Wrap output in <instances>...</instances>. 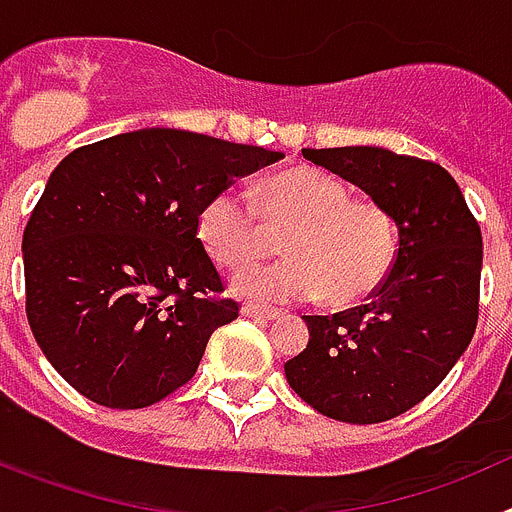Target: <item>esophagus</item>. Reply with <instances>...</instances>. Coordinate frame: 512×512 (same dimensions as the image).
<instances>
[{"instance_id":"esophagus-1","label":"esophagus","mask_w":512,"mask_h":512,"mask_svg":"<svg viewBox=\"0 0 512 512\" xmlns=\"http://www.w3.org/2000/svg\"><path fill=\"white\" fill-rule=\"evenodd\" d=\"M241 312H243V315H246V318L266 320V323L282 318V310H266V307H259V305H243Z\"/></svg>"}]
</instances>
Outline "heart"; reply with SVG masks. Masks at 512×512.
Returning <instances> with one entry per match:
<instances>
[{"mask_svg":"<svg viewBox=\"0 0 512 512\" xmlns=\"http://www.w3.org/2000/svg\"><path fill=\"white\" fill-rule=\"evenodd\" d=\"M271 230H287V259L251 266L230 289L253 302L323 297L330 305L364 300L390 271L395 228L369 200H351L346 184L328 171L292 166L261 184L259 207L246 194H212L197 217V238L215 264L243 269L269 248Z\"/></svg>","mask_w":512,"mask_h":512,"instance_id":"b5f03b06","label":"heart"}]
</instances>
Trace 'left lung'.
Listing matches in <instances>:
<instances>
[{"mask_svg": "<svg viewBox=\"0 0 512 512\" xmlns=\"http://www.w3.org/2000/svg\"><path fill=\"white\" fill-rule=\"evenodd\" d=\"M382 207L397 228L390 274L366 305L305 315L310 341L284 364L320 415L382 423L431 395L477 328L482 233L454 176L387 148H302Z\"/></svg>", "mask_w": 512, "mask_h": 512, "instance_id": "1", "label": "left lung"}]
</instances>
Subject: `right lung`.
I'll return each mask as SVG.
<instances>
[{"label":"right lung","instance_id":"1","mask_svg":"<svg viewBox=\"0 0 512 512\" xmlns=\"http://www.w3.org/2000/svg\"><path fill=\"white\" fill-rule=\"evenodd\" d=\"M282 151L174 128L76 148L48 176L22 235L27 323L87 400L148 408L194 377L238 318L197 238L212 194Z\"/></svg>","mask_w":512,"mask_h":512}]
</instances>
